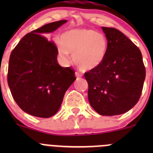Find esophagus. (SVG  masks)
Here are the masks:
<instances>
[{
	"mask_svg": "<svg viewBox=\"0 0 153 153\" xmlns=\"http://www.w3.org/2000/svg\"><path fill=\"white\" fill-rule=\"evenodd\" d=\"M75 77L76 78H81L82 77V75H81V73H79V72H75Z\"/></svg>",
	"mask_w": 153,
	"mask_h": 153,
	"instance_id": "1",
	"label": "esophagus"
}]
</instances>
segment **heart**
Instances as JSON below:
<instances>
[{
    "label": "heart",
    "mask_w": 153,
    "mask_h": 153,
    "mask_svg": "<svg viewBox=\"0 0 153 153\" xmlns=\"http://www.w3.org/2000/svg\"><path fill=\"white\" fill-rule=\"evenodd\" d=\"M58 55L63 61L69 60V53L75 65L82 71L98 68L104 61L108 43L105 35L89 29H74L64 32L55 40Z\"/></svg>",
    "instance_id": "obj_1"
}]
</instances>
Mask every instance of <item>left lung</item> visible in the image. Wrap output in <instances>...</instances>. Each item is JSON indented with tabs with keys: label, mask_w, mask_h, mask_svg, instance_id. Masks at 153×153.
Listing matches in <instances>:
<instances>
[{
	"label": "left lung",
	"mask_w": 153,
	"mask_h": 153,
	"mask_svg": "<svg viewBox=\"0 0 153 153\" xmlns=\"http://www.w3.org/2000/svg\"><path fill=\"white\" fill-rule=\"evenodd\" d=\"M107 39L106 57L98 68L84 73L88 99L101 115H121L139 100L146 76L141 52L118 29L101 27Z\"/></svg>",
	"instance_id": "8db88e82"
}]
</instances>
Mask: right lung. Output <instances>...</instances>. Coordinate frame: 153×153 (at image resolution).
<instances>
[{"label":"right lung","instance_id":"right-lung-1","mask_svg":"<svg viewBox=\"0 0 153 153\" xmlns=\"http://www.w3.org/2000/svg\"><path fill=\"white\" fill-rule=\"evenodd\" d=\"M67 20L47 24L27 34L12 50L7 81L19 107L38 118H49L61 107L64 94L76 79L74 70L57 61V48L43 35Z\"/></svg>","mask_w":153,"mask_h":153}]
</instances>
